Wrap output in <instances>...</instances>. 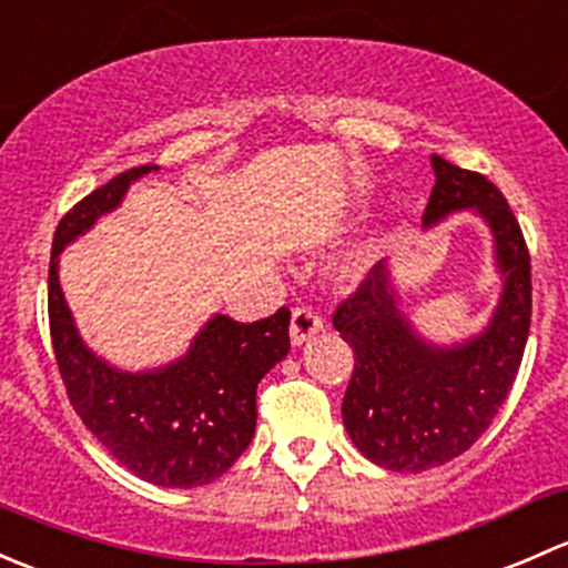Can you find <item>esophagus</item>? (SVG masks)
<instances>
[{
    "label": "esophagus",
    "mask_w": 568,
    "mask_h": 568,
    "mask_svg": "<svg viewBox=\"0 0 568 568\" xmlns=\"http://www.w3.org/2000/svg\"><path fill=\"white\" fill-rule=\"evenodd\" d=\"M324 329V321H321L318 313L307 311V307H296L294 316H291V326H288V335L294 346H302V343L311 341L313 335Z\"/></svg>",
    "instance_id": "obj_1"
}]
</instances>
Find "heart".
<instances>
[{
    "mask_svg": "<svg viewBox=\"0 0 568 568\" xmlns=\"http://www.w3.org/2000/svg\"><path fill=\"white\" fill-rule=\"evenodd\" d=\"M374 255H376V247L374 244H359L357 250L348 252L346 257L341 261V266H337V277L341 280H359L365 272H368V266L374 263Z\"/></svg>",
    "mask_w": 568,
    "mask_h": 568,
    "instance_id": "heart-1",
    "label": "heart"
}]
</instances>
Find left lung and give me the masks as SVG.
I'll list each match as a JSON object with an SVG mask.
<instances>
[{"mask_svg":"<svg viewBox=\"0 0 568 568\" xmlns=\"http://www.w3.org/2000/svg\"><path fill=\"white\" fill-rule=\"evenodd\" d=\"M437 183L423 227L459 211L486 222L500 300L480 332L434 343L400 307L393 263L379 261L337 307L335 329L354 348L343 426L359 454L393 473H420L462 456L495 420L530 332V255L506 197L484 175L432 156Z\"/></svg>","mask_w":568,"mask_h":568,"instance_id":"left-lung-1","label":"left lung"}]
</instances>
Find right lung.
<instances>
[{"label":"right lung","instance_id":"right-lung-1","mask_svg":"<svg viewBox=\"0 0 568 568\" xmlns=\"http://www.w3.org/2000/svg\"><path fill=\"white\" fill-rule=\"evenodd\" d=\"M156 170H125L62 216L51 244L49 326L68 398L99 443L148 484L194 489L225 475L252 443L257 382L288 354L291 313L280 307L252 324L214 313L181 357L148 371L118 368L84 343L60 285L62 250Z\"/></svg>","mask_w":568,"mask_h":568}]
</instances>
